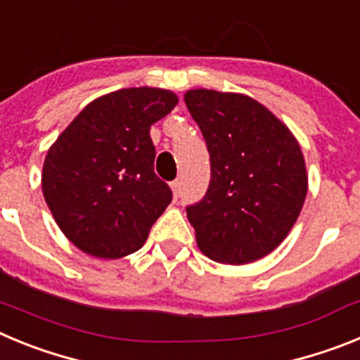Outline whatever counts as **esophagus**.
<instances>
[{"label":"esophagus","instance_id":"obj_1","mask_svg":"<svg viewBox=\"0 0 360 360\" xmlns=\"http://www.w3.org/2000/svg\"><path fill=\"white\" fill-rule=\"evenodd\" d=\"M171 189H173L174 198H178V195H180V180H173L171 182Z\"/></svg>","mask_w":360,"mask_h":360}]
</instances>
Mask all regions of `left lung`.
<instances>
[{"label": "left lung", "mask_w": 360, "mask_h": 360, "mask_svg": "<svg viewBox=\"0 0 360 360\" xmlns=\"http://www.w3.org/2000/svg\"><path fill=\"white\" fill-rule=\"evenodd\" d=\"M186 104L211 158L207 193L186 207L196 243L214 262H256L287 238L303 207L308 178L301 148L281 120L247 95L191 90Z\"/></svg>", "instance_id": "left-lung-1"}]
</instances>
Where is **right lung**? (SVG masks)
<instances>
[{
    "mask_svg": "<svg viewBox=\"0 0 360 360\" xmlns=\"http://www.w3.org/2000/svg\"><path fill=\"white\" fill-rule=\"evenodd\" d=\"M176 103L160 88L113 91L88 104L49 149L44 200L82 252L103 259L136 252L171 203L169 186L155 174L149 129Z\"/></svg>",
    "mask_w": 360,
    "mask_h": 360,
    "instance_id": "obj_1",
    "label": "right lung"
}]
</instances>
